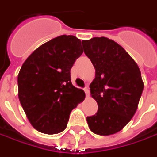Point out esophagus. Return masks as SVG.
<instances>
[{
  "mask_svg": "<svg viewBox=\"0 0 157 157\" xmlns=\"http://www.w3.org/2000/svg\"><path fill=\"white\" fill-rule=\"evenodd\" d=\"M84 91H85V93H86V96H89L90 92H89V88H88V86H86V87L84 88Z\"/></svg>",
  "mask_w": 157,
  "mask_h": 157,
  "instance_id": "esophagus-1",
  "label": "esophagus"
}]
</instances>
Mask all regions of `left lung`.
Here are the masks:
<instances>
[{
    "mask_svg": "<svg viewBox=\"0 0 157 157\" xmlns=\"http://www.w3.org/2000/svg\"><path fill=\"white\" fill-rule=\"evenodd\" d=\"M84 52L95 68L90 85L98 112L86 118L89 128L100 136L117 133L136 113L143 91L140 69L129 54L106 37L83 40Z\"/></svg>",
    "mask_w": 157,
    "mask_h": 157,
    "instance_id": "left-lung-1",
    "label": "left lung"
}]
</instances>
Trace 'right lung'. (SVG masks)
<instances>
[{
  "label": "right lung",
  "instance_id": "1",
  "mask_svg": "<svg viewBox=\"0 0 157 157\" xmlns=\"http://www.w3.org/2000/svg\"><path fill=\"white\" fill-rule=\"evenodd\" d=\"M83 53L81 41L59 36L38 47L19 71L18 97L37 131L55 135L66 128L70 113L85 99L71 81V69Z\"/></svg>",
  "mask_w": 157,
  "mask_h": 157
}]
</instances>
